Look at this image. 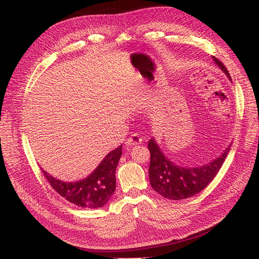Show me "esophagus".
I'll use <instances>...</instances> for the list:
<instances>
[{
  "instance_id": "obj_1",
  "label": "esophagus",
  "mask_w": 259,
  "mask_h": 259,
  "mask_svg": "<svg viewBox=\"0 0 259 259\" xmlns=\"http://www.w3.org/2000/svg\"><path fill=\"white\" fill-rule=\"evenodd\" d=\"M143 142V138L140 137V136H138L137 134H133L131 137H128L127 139H126V146L127 147H132V146H136V145H138V144H140Z\"/></svg>"
}]
</instances>
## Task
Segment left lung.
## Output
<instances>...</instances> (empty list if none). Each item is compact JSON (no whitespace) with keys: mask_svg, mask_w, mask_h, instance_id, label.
Segmentation results:
<instances>
[{"mask_svg":"<svg viewBox=\"0 0 259 259\" xmlns=\"http://www.w3.org/2000/svg\"><path fill=\"white\" fill-rule=\"evenodd\" d=\"M213 60L231 81L228 70L223 62L214 56ZM148 149L150 151L149 179L151 187L164 198L184 200L202 191L214 179L230 150V146L227 147L215 160L202 166L194 167L180 166L170 161L153 137L148 142Z\"/></svg>","mask_w":259,"mask_h":259,"instance_id":"8db88e82","label":"left lung"}]
</instances>
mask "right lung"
<instances>
[{"instance_id": "add662e5", "label": "right lung", "mask_w": 259, "mask_h": 259, "mask_svg": "<svg viewBox=\"0 0 259 259\" xmlns=\"http://www.w3.org/2000/svg\"><path fill=\"white\" fill-rule=\"evenodd\" d=\"M122 155V145L109 152L99 165L86 178L77 182H64L42 171L51 186L70 203L88 208L103 207L115 190V169Z\"/></svg>"}]
</instances>
